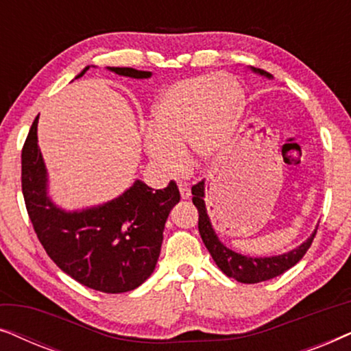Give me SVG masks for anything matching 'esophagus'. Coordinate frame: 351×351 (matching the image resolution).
Masks as SVG:
<instances>
[{"label": "esophagus", "mask_w": 351, "mask_h": 351, "mask_svg": "<svg viewBox=\"0 0 351 351\" xmlns=\"http://www.w3.org/2000/svg\"><path fill=\"white\" fill-rule=\"evenodd\" d=\"M179 191H180V196L182 199H189L191 196V191H190V186H186L184 184L179 185Z\"/></svg>", "instance_id": "obj_1"}]
</instances>
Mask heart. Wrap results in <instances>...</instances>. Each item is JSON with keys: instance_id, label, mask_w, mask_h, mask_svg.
<instances>
[{"instance_id": "1", "label": "heart", "mask_w": 351, "mask_h": 351, "mask_svg": "<svg viewBox=\"0 0 351 351\" xmlns=\"http://www.w3.org/2000/svg\"><path fill=\"white\" fill-rule=\"evenodd\" d=\"M243 107V89L230 75L185 78L162 90L143 132V150L158 171L177 177L189 166V143L199 160L225 150Z\"/></svg>"}]
</instances>
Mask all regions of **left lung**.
<instances>
[{
  "label": "left lung",
  "instance_id": "obj_1",
  "mask_svg": "<svg viewBox=\"0 0 351 351\" xmlns=\"http://www.w3.org/2000/svg\"><path fill=\"white\" fill-rule=\"evenodd\" d=\"M254 73L265 76V78L271 80L273 76L267 73L265 70L254 69L251 66ZM204 180L198 182V184L191 186V195H193V204L198 209L199 219H198V228L199 234L203 238L204 246L208 247L210 256H213L214 262L217 263V267L222 270L225 275L233 278L239 282H244V285H254V282H262L267 280H271V278H276L282 275V273L289 270L295 265L297 262L300 261L302 257L305 256V252L308 251L311 246V241H313L316 228L313 234L300 244L299 247L292 249L289 252L281 254V256H271V257H251V256H243V254L234 252L232 249L225 246V244L220 241L217 234H215L213 223H210V219L208 215V209H206L204 203Z\"/></svg>",
  "mask_w": 351,
  "mask_h": 351
}]
</instances>
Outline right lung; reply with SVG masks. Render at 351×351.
<instances>
[{"label": "right lung", "mask_w": 351, "mask_h": 351, "mask_svg": "<svg viewBox=\"0 0 351 351\" xmlns=\"http://www.w3.org/2000/svg\"><path fill=\"white\" fill-rule=\"evenodd\" d=\"M128 78H150L152 71L107 66ZM89 66L76 76H83ZM75 78V80H76ZM38 117L22 148V193L40 243L56 265L90 289L121 294L148 280L160 257L171 209L180 201L176 182L153 190L145 182L107 203L65 210L47 195V171L38 147Z\"/></svg>", "instance_id": "1"}]
</instances>
